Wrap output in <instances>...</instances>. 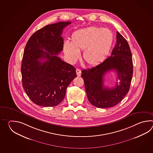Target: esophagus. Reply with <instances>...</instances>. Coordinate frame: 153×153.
Returning a JSON list of instances; mask_svg holds the SVG:
<instances>
[{"label": "esophagus", "mask_w": 153, "mask_h": 153, "mask_svg": "<svg viewBox=\"0 0 153 153\" xmlns=\"http://www.w3.org/2000/svg\"><path fill=\"white\" fill-rule=\"evenodd\" d=\"M76 75L78 76H80L81 75V70L80 69L77 68L76 69Z\"/></svg>", "instance_id": "esophagus-1"}]
</instances>
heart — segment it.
Here are the masks:
<instances>
[{
	"mask_svg": "<svg viewBox=\"0 0 153 153\" xmlns=\"http://www.w3.org/2000/svg\"><path fill=\"white\" fill-rule=\"evenodd\" d=\"M113 33L96 26L79 29L72 34L71 42L63 44V51L69 62L73 63L83 50L82 58L89 66L97 65L107 57L113 42Z\"/></svg>",
	"mask_w": 153,
	"mask_h": 153,
	"instance_id": "b5f03b06",
	"label": "heart"
}]
</instances>
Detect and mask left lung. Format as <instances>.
Returning <instances> with one entry per match:
<instances>
[{"instance_id":"left-lung-1","label":"left lung","mask_w":153,"mask_h":153,"mask_svg":"<svg viewBox=\"0 0 153 153\" xmlns=\"http://www.w3.org/2000/svg\"><path fill=\"white\" fill-rule=\"evenodd\" d=\"M111 70H115L120 84L114 88L104 87L103 77ZM85 88L90 103L96 107L106 108L116 105L126 95L133 75L132 53L127 40L119 32L117 43L110 57L93 68L81 71Z\"/></svg>"}]
</instances>
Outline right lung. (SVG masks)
<instances>
[{
    "mask_svg": "<svg viewBox=\"0 0 153 153\" xmlns=\"http://www.w3.org/2000/svg\"><path fill=\"white\" fill-rule=\"evenodd\" d=\"M71 23L59 22L45 26L34 33L26 44L21 64L22 86L37 105L59 104L76 76L75 68L57 56L63 50V29Z\"/></svg>",
    "mask_w": 153,
    "mask_h": 153,
    "instance_id": "obj_1",
    "label": "right lung"
}]
</instances>
